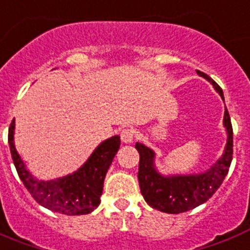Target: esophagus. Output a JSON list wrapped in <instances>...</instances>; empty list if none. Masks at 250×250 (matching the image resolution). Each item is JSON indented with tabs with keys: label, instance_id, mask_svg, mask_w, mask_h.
<instances>
[{
	"label": "esophagus",
	"instance_id": "esophagus-1",
	"mask_svg": "<svg viewBox=\"0 0 250 250\" xmlns=\"http://www.w3.org/2000/svg\"><path fill=\"white\" fill-rule=\"evenodd\" d=\"M121 139H122V142L125 143V144H128V143H132L133 139H135V131H133L132 128L122 129Z\"/></svg>",
	"mask_w": 250,
	"mask_h": 250
}]
</instances>
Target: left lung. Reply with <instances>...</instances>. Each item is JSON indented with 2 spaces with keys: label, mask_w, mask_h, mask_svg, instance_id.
<instances>
[{
  "label": "left lung",
  "mask_w": 250,
  "mask_h": 250,
  "mask_svg": "<svg viewBox=\"0 0 250 250\" xmlns=\"http://www.w3.org/2000/svg\"><path fill=\"white\" fill-rule=\"evenodd\" d=\"M197 73L212 83L215 90L220 94L222 100H224L222 87L214 80L201 70H197ZM223 123L228 136L222 157L208 170L199 174H160L155 167V152L142 143H136L135 148L140 155L138 173L139 186L143 197L152 208L167 214H181L201 206L214 195L228 174L233 155V131L227 107Z\"/></svg>",
  "instance_id": "obj_1"
}]
</instances>
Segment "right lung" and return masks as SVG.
<instances>
[{"mask_svg":"<svg viewBox=\"0 0 250 250\" xmlns=\"http://www.w3.org/2000/svg\"><path fill=\"white\" fill-rule=\"evenodd\" d=\"M14 128L13 121L9 127L11 159L21 181L39 205L64 215L90 214L100 206L104 177L121 146L118 135L101 143L79 170L56 180L39 181L27 170L15 149Z\"/></svg>","mask_w":250,"mask_h":250,"instance_id":"1","label":"right lung"}]
</instances>
